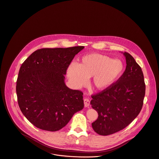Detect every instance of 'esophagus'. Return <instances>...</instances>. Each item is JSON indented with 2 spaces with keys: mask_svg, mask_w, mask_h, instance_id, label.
I'll return each instance as SVG.
<instances>
[{
  "mask_svg": "<svg viewBox=\"0 0 159 159\" xmlns=\"http://www.w3.org/2000/svg\"><path fill=\"white\" fill-rule=\"evenodd\" d=\"M84 106L85 107L89 106V105H90V100H89V99L87 98H84Z\"/></svg>",
  "mask_w": 159,
  "mask_h": 159,
  "instance_id": "1",
  "label": "esophagus"
}]
</instances>
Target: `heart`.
<instances>
[{"label": "heart", "instance_id": "obj_1", "mask_svg": "<svg viewBox=\"0 0 159 159\" xmlns=\"http://www.w3.org/2000/svg\"><path fill=\"white\" fill-rule=\"evenodd\" d=\"M124 64L118 59L97 53L84 56L77 66L72 64L67 70V76L74 87L84 85L87 78L92 77L91 84L98 90L112 87L124 71Z\"/></svg>", "mask_w": 159, "mask_h": 159}]
</instances>
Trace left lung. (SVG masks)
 I'll return each instance as SVG.
<instances>
[{
  "label": "left lung",
  "mask_w": 159,
  "mask_h": 159,
  "mask_svg": "<svg viewBox=\"0 0 159 159\" xmlns=\"http://www.w3.org/2000/svg\"><path fill=\"white\" fill-rule=\"evenodd\" d=\"M123 54L127 66L122 75L108 89L92 95L90 105L98 115L92 126L101 135L124 129L142 108L145 85L142 69L129 53Z\"/></svg>",
  "instance_id": "1"
}]
</instances>
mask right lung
Returning a JSON list of instances; mask_svg holds the SVG:
<instances>
[{"label":"right lung","mask_w":159,"mask_h":159,"mask_svg":"<svg viewBox=\"0 0 159 159\" xmlns=\"http://www.w3.org/2000/svg\"><path fill=\"white\" fill-rule=\"evenodd\" d=\"M84 46L41 48L22 64L16 92L24 116L36 127L57 131L84 107L83 93L65 83L66 70Z\"/></svg>","instance_id":"right-lung-1"}]
</instances>
